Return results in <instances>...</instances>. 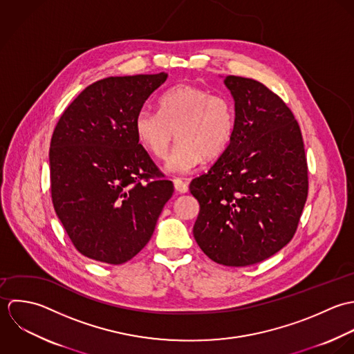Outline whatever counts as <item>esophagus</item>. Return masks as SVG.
<instances>
[{"mask_svg":"<svg viewBox=\"0 0 354 354\" xmlns=\"http://www.w3.org/2000/svg\"><path fill=\"white\" fill-rule=\"evenodd\" d=\"M174 186H175L176 192H178V193H180V194H183V193H187V192H189V186H187V183H186V182H183L180 178H175V179H174Z\"/></svg>","mask_w":354,"mask_h":354,"instance_id":"obj_1","label":"esophagus"}]
</instances>
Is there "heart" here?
Returning a JSON list of instances; mask_svg holds the SVG:
<instances>
[{
    "label": "heart",
    "mask_w": 354,
    "mask_h": 354,
    "mask_svg": "<svg viewBox=\"0 0 354 354\" xmlns=\"http://www.w3.org/2000/svg\"><path fill=\"white\" fill-rule=\"evenodd\" d=\"M234 126L228 98L190 83L167 90L160 97V111L142 108L134 120L138 141L157 158H165L176 136L178 142L167 161L171 172H187L203 157H218L230 145Z\"/></svg>",
    "instance_id": "b5f03b06"
}]
</instances>
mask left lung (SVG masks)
<instances>
[{"label":"left lung","mask_w":354,"mask_h":354,"mask_svg":"<svg viewBox=\"0 0 354 354\" xmlns=\"http://www.w3.org/2000/svg\"><path fill=\"white\" fill-rule=\"evenodd\" d=\"M235 102L234 134L211 169L193 179L200 203L193 234L217 264H257L294 236L308 197V164L299 126L263 83L225 76Z\"/></svg>","instance_id":"obj_1"}]
</instances>
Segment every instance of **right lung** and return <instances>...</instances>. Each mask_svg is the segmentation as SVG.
<instances>
[{
  "label": "right lung",
  "instance_id": "add662e5",
  "mask_svg": "<svg viewBox=\"0 0 354 354\" xmlns=\"http://www.w3.org/2000/svg\"><path fill=\"white\" fill-rule=\"evenodd\" d=\"M167 76L97 80L72 101L53 131V207L76 250L91 260L113 266L131 260L172 197V182L134 130L137 113Z\"/></svg>",
  "mask_w": 354,
  "mask_h": 354
}]
</instances>
